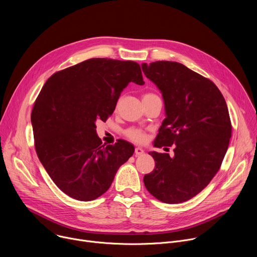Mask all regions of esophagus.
<instances>
[{
	"label": "esophagus",
	"instance_id": "1",
	"mask_svg": "<svg viewBox=\"0 0 257 257\" xmlns=\"http://www.w3.org/2000/svg\"><path fill=\"white\" fill-rule=\"evenodd\" d=\"M134 154L136 157H139L141 155L144 154V151L141 149V148H135V151H134Z\"/></svg>",
	"mask_w": 257,
	"mask_h": 257
}]
</instances>
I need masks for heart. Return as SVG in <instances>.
<instances>
[{"label": "heart", "mask_w": 257, "mask_h": 257, "mask_svg": "<svg viewBox=\"0 0 257 257\" xmlns=\"http://www.w3.org/2000/svg\"><path fill=\"white\" fill-rule=\"evenodd\" d=\"M151 95H156L154 93H146L143 95L144 96H151ZM124 135L126 136L127 139H129L132 142L135 143H142L145 140V132L142 129L136 128V127H131L129 129H127L124 132Z\"/></svg>", "instance_id": "obj_1"}]
</instances>
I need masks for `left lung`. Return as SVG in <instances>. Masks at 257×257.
<instances>
[{
    "instance_id": "left-lung-1",
    "label": "left lung",
    "mask_w": 257,
    "mask_h": 257,
    "mask_svg": "<svg viewBox=\"0 0 257 257\" xmlns=\"http://www.w3.org/2000/svg\"><path fill=\"white\" fill-rule=\"evenodd\" d=\"M142 70L165 100L167 118L155 146H174V158L149 153L156 167L144 176V185L162 202H184L202 191L221 168L232 136L228 106L211 80L183 64L143 63Z\"/></svg>"
}]
</instances>
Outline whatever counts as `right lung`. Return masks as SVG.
<instances>
[{
  "label": "right lung",
  "instance_id": "add662e5",
  "mask_svg": "<svg viewBox=\"0 0 257 257\" xmlns=\"http://www.w3.org/2000/svg\"><path fill=\"white\" fill-rule=\"evenodd\" d=\"M143 85L138 63L93 58L47 80L31 112L34 146L55 184L68 196L90 201L111 186L134 153L122 139L102 145L95 122L113 114L123 89Z\"/></svg>",
  "mask_w": 257,
  "mask_h": 257
}]
</instances>
